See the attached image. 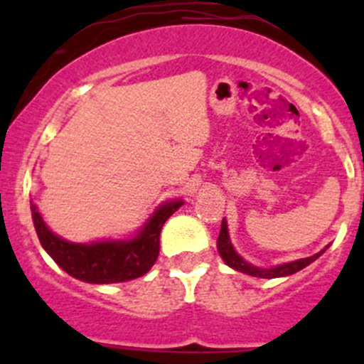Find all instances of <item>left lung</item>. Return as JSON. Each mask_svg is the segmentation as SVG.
<instances>
[{
    "label": "left lung",
    "instance_id": "obj_1",
    "mask_svg": "<svg viewBox=\"0 0 364 364\" xmlns=\"http://www.w3.org/2000/svg\"><path fill=\"white\" fill-rule=\"evenodd\" d=\"M218 252L222 255V259L229 264L230 267L234 269L241 271L245 274H250V277H257V278H278V277H289V274H294L303 267H306L308 264L314 262L315 259L324 253V250L315 253V255L306 257V259H299L294 260V262H289V264H282V266L273 267V269H260V267L252 266V264L245 262L236 252H234L232 245H230L229 240V232H227V222L223 220L222 222V229H220V236H218Z\"/></svg>",
    "mask_w": 364,
    "mask_h": 364
}]
</instances>
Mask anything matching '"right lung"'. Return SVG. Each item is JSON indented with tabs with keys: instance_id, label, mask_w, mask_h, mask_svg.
<instances>
[{
	"instance_id": "add662e5",
	"label": "right lung",
	"mask_w": 364,
	"mask_h": 364,
	"mask_svg": "<svg viewBox=\"0 0 364 364\" xmlns=\"http://www.w3.org/2000/svg\"><path fill=\"white\" fill-rule=\"evenodd\" d=\"M181 204L183 200H172L161 205L135 240L95 245H77L58 237L47 229L35 204H31V215L40 243L61 269L90 284H117L134 280L151 269L160 252L161 227Z\"/></svg>"
}]
</instances>
